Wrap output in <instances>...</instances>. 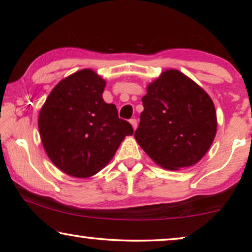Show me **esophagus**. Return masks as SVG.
Returning a JSON list of instances; mask_svg holds the SVG:
<instances>
[{
  "label": "esophagus",
  "instance_id": "1",
  "mask_svg": "<svg viewBox=\"0 0 252 252\" xmlns=\"http://www.w3.org/2000/svg\"><path fill=\"white\" fill-rule=\"evenodd\" d=\"M129 123L132 124L133 128H134V129H136V127H137V120H136L135 118H134V119H130V120H129Z\"/></svg>",
  "mask_w": 252,
  "mask_h": 252
}]
</instances>
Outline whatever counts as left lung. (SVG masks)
<instances>
[{
    "label": "left lung",
    "mask_w": 252,
    "mask_h": 252,
    "mask_svg": "<svg viewBox=\"0 0 252 252\" xmlns=\"http://www.w3.org/2000/svg\"><path fill=\"white\" fill-rule=\"evenodd\" d=\"M135 139L155 163L167 170L195 165L217 132L210 96L177 70L163 72L148 86Z\"/></svg>",
    "instance_id": "1"
}]
</instances>
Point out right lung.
<instances>
[{"label": "right lung", "instance_id": "1", "mask_svg": "<svg viewBox=\"0 0 252 252\" xmlns=\"http://www.w3.org/2000/svg\"><path fill=\"white\" fill-rule=\"evenodd\" d=\"M105 81L92 70L65 78L46 99L39 130L50 160L64 173L92 177L115 156L122 141L134 133L115 104L102 97Z\"/></svg>", "mask_w": 252, "mask_h": 252}]
</instances>
